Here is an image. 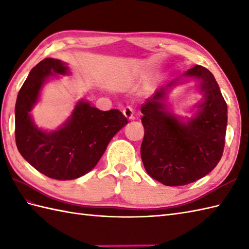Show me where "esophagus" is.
Listing matches in <instances>:
<instances>
[{"label": "esophagus", "mask_w": 249, "mask_h": 249, "mask_svg": "<svg viewBox=\"0 0 249 249\" xmlns=\"http://www.w3.org/2000/svg\"><path fill=\"white\" fill-rule=\"evenodd\" d=\"M123 113H124V115L125 117L128 118V119H134V116H133L134 110H133V108H132L131 107H124V108L123 109Z\"/></svg>", "instance_id": "obj_1"}]
</instances>
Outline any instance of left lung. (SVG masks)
<instances>
[{
    "label": "left lung",
    "mask_w": 249,
    "mask_h": 249,
    "mask_svg": "<svg viewBox=\"0 0 249 249\" xmlns=\"http://www.w3.org/2000/svg\"><path fill=\"white\" fill-rule=\"evenodd\" d=\"M200 81L203 100L194 118L183 123L165 104L170 82L146 99L141 110L145 135L141 157L148 175L167 186L190 184L212 171L223 156L227 104L210 71L196 65L184 73Z\"/></svg>",
    "instance_id": "left-lung-1"
}]
</instances>
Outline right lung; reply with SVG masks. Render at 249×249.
<instances>
[{"label": "right lung", "mask_w": 249, "mask_h": 249, "mask_svg": "<svg viewBox=\"0 0 249 249\" xmlns=\"http://www.w3.org/2000/svg\"><path fill=\"white\" fill-rule=\"evenodd\" d=\"M62 60L45 58L38 63L19 90L16 101V143L21 156L49 178L73 180L96 166L109 141L128 124L118 109L100 110L81 100L59 129H38L30 112L39 98L48 78L67 74Z\"/></svg>", "instance_id": "right-lung-1"}]
</instances>
